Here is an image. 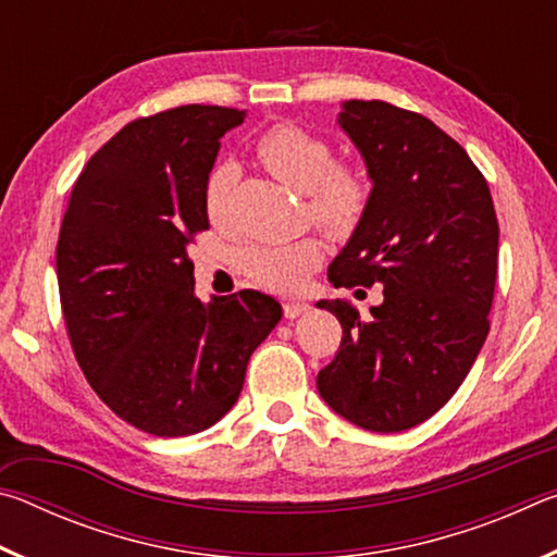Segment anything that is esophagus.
I'll use <instances>...</instances> for the list:
<instances>
[{"label":"esophagus","instance_id":"34e87169","mask_svg":"<svg viewBox=\"0 0 557 557\" xmlns=\"http://www.w3.org/2000/svg\"><path fill=\"white\" fill-rule=\"evenodd\" d=\"M309 309V305H305V301H282V314H285V319H297L299 314H305Z\"/></svg>","mask_w":557,"mask_h":557}]
</instances>
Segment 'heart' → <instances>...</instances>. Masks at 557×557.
Instances as JSON below:
<instances>
[{
    "label": "heart",
    "mask_w": 557,
    "mask_h": 557,
    "mask_svg": "<svg viewBox=\"0 0 557 557\" xmlns=\"http://www.w3.org/2000/svg\"><path fill=\"white\" fill-rule=\"evenodd\" d=\"M256 154L282 182L307 191L309 209L332 231H351L369 209L371 184L361 169L334 164V147L295 122H280L256 139ZM235 166L223 162L211 169L203 186V211L211 223L225 219ZM324 248L314 235L295 240L256 245L243 256L250 282L272 292H295L309 272L319 268Z\"/></svg>",
    "instance_id": "b5f03b06"
}]
</instances>
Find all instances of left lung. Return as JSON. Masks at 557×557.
<instances>
[{"mask_svg": "<svg viewBox=\"0 0 557 557\" xmlns=\"http://www.w3.org/2000/svg\"><path fill=\"white\" fill-rule=\"evenodd\" d=\"M338 125L361 152L373 188L329 282L346 289L381 282L383 301L371 319L348 301H319L344 336L317 388L354 425L400 432L432 418L482 351L498 221L484 174L420 112L348 100Z\"/></svg>", "mask_w": 557, "mask_h": 557, "instance_id": "1", "label": "left lung"}]
</instances>
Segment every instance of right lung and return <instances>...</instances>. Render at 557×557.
<instances>
[{
  "instance_id": "1",
  "label": "right lung",
  "mask_w": 557,
  "mask_h": 557,
  "mask_svg": "<svg viewBox=\"0 0 557 557\" xmlns=\"http://www.w3.org/2000/svg\"><path fill=\"white\" fill-rule=\"evenodd\" d=\"M243 117L182 106L132 120L90 157L61 223L55 272L75 361L117 418L157 437L215 425L282 317L258 289L209 305L194 295L203 186Z\"/></svg>"
}]
</instances>
